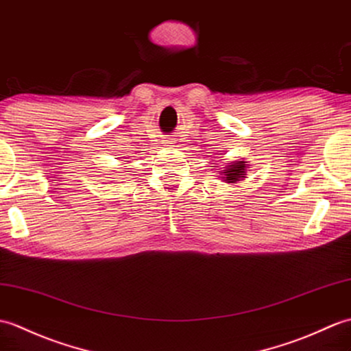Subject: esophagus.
Masks as SVG:
<instances>
[{
    "mask_svg": "<svg viewBox=\"0 0 351 351\" xmlns=\"http://www.w3.org/2000/svg\"><path fill=\"white\" fill-rule=\"evenodd\" d=\"M166 146H175V145L172 143V141H166Z\"/></svg>",
    "mask_w": 351,
    "mask_h": 351,
    "instance_id": "34e87169",
    "label": "esophagus"
}]
</instances>
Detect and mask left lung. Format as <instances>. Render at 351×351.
I'll return each mask as SVG.
<instances>
[{
  "label": "left lung",
  "instance_id": "1",
  "mask_svg": "<svg viewBox=\"0 0 351 351\" xmlns=\"http://www.w3.org/2000/svg\"><path fill=\"white\" fill-rule=\"evenodd\" d=\"M250 169L248 161L243 158H239L238 161H230L227 162L223 170H219V176L221 181L226 184H238L241 181H245L247 178V170Z\"/></svg>",
  "mask_w": 351,
  "mask_h": 351
}]
</instances>
